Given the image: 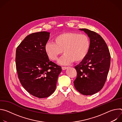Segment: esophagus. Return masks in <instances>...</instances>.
I'll return each mask as SVG.
<instances>
[{
	"mask_svg": "<svg viewBox=\"0 0 122 122\" xmlns=\"http://www.w3.org/2000/svg\"><path fill=\"white\" fill-rule=\"evenodd\" d=\"M67 66H62V70H65V69H67Z\"/></svg>",
	"mask_w": 122,
	"mask_h": 122,
	"instance_id": "34e87169",
	"label": "esophagus"
}]
</instances>
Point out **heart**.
<instances>
[{"label": "heart", "mask_w": 122, "mask_h": 122, "mask_svg": "<svg viewBox=\"0 0 122 122\" xmlns=\"http://www.w3.org/2000/svg\"><path fill=\"white\" fill-rule=\"evenodd\" d=\"M54 42H47L44 47L46 54L51 60L55 61L64 52L58 64L66 65L82 61L87 56L90 46V40L85 34L77 32H65L57 35Z\"/></svg>", "instance_id": "obj_1"}]
</instances>
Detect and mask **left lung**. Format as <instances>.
Returning <instances> with one entry per match:
<instances>
[{
    "mask_svg": "<svg viewBox=\"0 0 122 122\" xmlns=\"http://www.w3.org/2000/svg\"><path fill=\"white\" fill-rule=\"evenodd\" d=\"M79 30L87 35L90 46L86 57L75 66L77 75L73 82L81 94L92 95L99 92L105 83L110 66L111 55L107 44L99 34L86 28Z\"/></svg>",
    "mask_w": 122,
    "mask_h": 122,
    "instance_id": "1",
    "label": "left lung"
}]
</instances>
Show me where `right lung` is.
I'll return each mask as SVG.
<instances>
[{
  "instance_id": "1",
  "label": "right lung",
  "mask_w": 122,
  "mask_h": 122,
  "mask_svg": "<svg viewBox=\"0 0 122 122\" xmlns=\"http://www.w3.org/2000/svg\"><path fill=\"white\" fill-rule=\"evenodd\" d=\"M50 33L41 31L27 36L16 51V66L20 81L30 94L38 98L56 90L60 66L49 60L44 47Z\"/></svg>"
}]
</instances>
